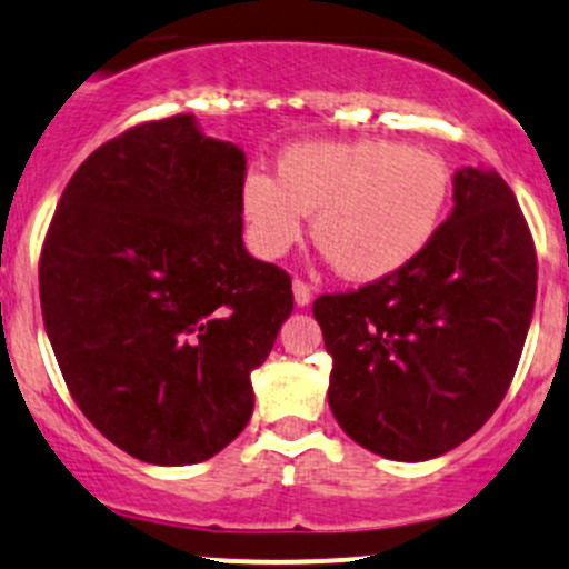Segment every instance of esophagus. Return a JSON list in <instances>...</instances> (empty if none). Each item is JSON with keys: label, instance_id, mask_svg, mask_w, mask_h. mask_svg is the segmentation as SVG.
I'll list each match as a JSON object with an SVG mask.
<instances>
[{"label": "esophagus", "instance_id": "obj_1", "mask_svg": "<svg viewBox=\"0 0 569 569\" xmlns=\"http://www.w3.org/2000/svg\"><path fill=\"white\" fill-rule=\"evenodd\" d=\"M292 296H296L298 307H307L312 301V287L303 282V279H292Z\"/></svg>", "mask_w": 569, "mask_h": 569}]
</instances>
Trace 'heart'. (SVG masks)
Returning a JSON list of instances; mask_svg holds the SVG:
<instances>
[{
    "mask_svg": "<svg viewBox=\"0 0 569 569\" xmlns=\"http://www.w3.org/2000/svg\"><path fill=\"white\" fill-rule=\"evenodd\" d=\"M447 202V163L389 139L292 144L279 156L277 178L251 169L241 183L257 254H287L301 241L303 216H315V243L350 282L413 262L436 238Z\"/></svg>",
    "mask_w": 569,
    "mask_h": 569,
    "instance_id": "b5f03b06",
    "label": "heart"
}]
</instances>
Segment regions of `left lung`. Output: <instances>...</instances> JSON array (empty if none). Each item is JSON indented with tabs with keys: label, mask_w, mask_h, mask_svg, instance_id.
<instances>
[{
	"label": "left lung",
	"mask_w": 569,
	"mask_h": 569,
	"mask_svg": "<svg viewBox=\"0 0 569 569\" xmlns=\"http://www.w3.org/2000/svg\"><path fill=\"white\" fill-rule=\"evenodd\" d=\"M537 251L501 174H455V210L391 277L312 303L339 427L389 460L460 447L501 406L529 333Z\"/></svg>",
	"instance_id": "left-lung-1"
}]
</instances>
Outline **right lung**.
<instances>
[{"mask_svg": "<svg viewBox=\"0 0 569 569\" xmlns=\"http://www.w3.org/2000/svg\"><path fill=\"white\" fill-rule=\"evenodd\" d=\"M236 144L191 114L109 139L40 249V307L70 397L122 452L191 466L236 441L292 282L243 249Z\"/></svg>", "mask_w": 569, "mask_h": 569, "instance_id": "right-lung-1", "label": "right lung"}]
</instances>
